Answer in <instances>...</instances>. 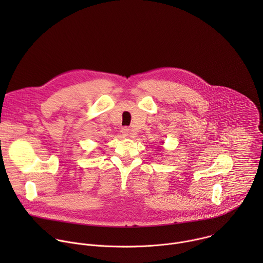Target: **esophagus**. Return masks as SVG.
Instances as JSON below:
<instances>
[{
	"label": "esophagus",
	"mask_w": 263,
	"mask_h": 263,
	"mask_svg": "<svg viewBox=\"0 0 263 263\" xmlns=\"http://www.w3.org/2000/svg\"><path fill=\"white\" fill-rule=\"evenodd\" d=\"M122 133H123L124 136H128V137H132V136L134 135L133 132L131 131V129H129L128 127H124V128L122 129Z\"/></svg>",
	"instance_id": "esophagus-1"
}]
</instances>
